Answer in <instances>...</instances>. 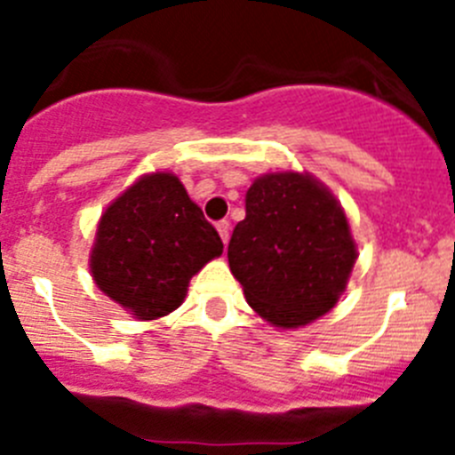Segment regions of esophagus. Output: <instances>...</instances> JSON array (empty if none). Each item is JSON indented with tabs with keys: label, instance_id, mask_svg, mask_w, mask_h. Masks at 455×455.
Listing matches in <instances>:
<instances>
[{
	"label": "esophagus",
	"instance_id": "1",
	"mask_svg": "<svg viewBox=\"0 0 455 455\" xmlns=\"http://www.w3.org/2000/svg\"><path fill=\"white\" fill-rule=\"evenodd\" d=\"M216 230H219L223 243H228V241H230V223H228V220H219V223H216Z\"/></svg>",
	"mask_w": 455,
	"mask_h": 455
}]
</instances>
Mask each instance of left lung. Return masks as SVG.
<instances>
[{
  "label": "left lung",
  "instance_id": "obj_1",
  "mask_svg": "<svg viewBox=\"0 0 455 455\" xmlns=\"http://www.w3.org/2000/svg\"><path fill=\"white\" fill-rule=\"evenodd\" d=\"M355 259L339 200L309 172H267L251 184L228 262L264 321L287 331L328 315Z\"/></svg>",
  "mask_w": 455,
  "mask_h": 455
}]
</instances>
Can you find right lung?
I'll use <instances>...</instances> for the list:
<instances>
[{
    "mask_svg": "<svg viewBox=\"0 0 455 455\" xmlns=\"http://www.w3.org/2000/svg\"><path fill=\"white\" fill-rule=\"evenodd\" d=\"M223 252V241L178 175L136 180L104 209L91 248L92 280L134 319L171 315L188 280Z\"/></svg>",
    "mask_w": 455,
    "mask_h": 455,
    "instance_id": "1",
    "label": "right lung"
}]
</instances>
